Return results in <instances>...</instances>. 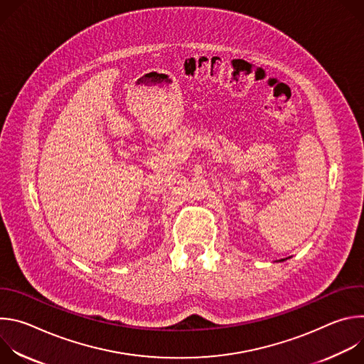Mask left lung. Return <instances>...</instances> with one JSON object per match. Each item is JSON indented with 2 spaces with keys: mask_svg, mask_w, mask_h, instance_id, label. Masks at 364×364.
<instances>
[{
  "mask_svg": "<svg viewBox=\"0 0 364 364\" xmlns=\"http://www.w3.org/2000/svg\"><path fill=\"white\" fill-rule=\"evenodd\" d=\"M288 259V257H287ZM285 261V259H281V261H277V262H284Z\"/></svg>",
  "mask_w": 364,
  "mask_h": 364,
  "instance_id": "obj_1",
  "label": "left lung"
}]
</instances>
